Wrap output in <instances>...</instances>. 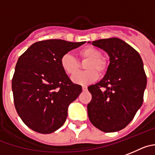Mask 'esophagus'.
Returning a JSON list of instances; mask_svg holds the SVG:
<instances>
[{
	"mask_svg": "<svg viewBox=\"0 0 155 155\" xmlns=\"http://www.w3.org/2000/svg\"><path fill=\"white\" fill-rule=\"evenodd\" d=\"M82 91H86L87 90V86H82Z\"/></svg>",
	"mask_w": 155,
	"mask_h": 155,
	"instance_id": "34e87169",
	"label": "esophagus"
}]
</instances>
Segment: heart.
<instances>
[{
    "instance_id": "heart-1",
    "label": "heart",
    "mask_w": 155,
    "mask_h": 155,
    "mask_svg": "<svg viewBox=\"0 0 155 155\" xmlns=\"http://www.w3.org/2000/svg\"><path fill=\"white\" fill-rule=\"evenodd\" d=\"M78 55L82 59H89V61L85 66L87 70L77 75L76 74L79 71L80 66L76 58L69 53H66L60 59V66L65 73L70 76L76 75L73 77V81L76 84L86 85L91 83L98 79V72L100 74H103L106 71V61L101 57L102 53L95 47H84L78 52Z\"/></svg>"
}]
</instances>
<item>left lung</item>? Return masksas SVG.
I'll list each match as a JSON object with an SVG mask.
<instances>
[{
  "mask_svg": "<svg viewBox=\"0 0 155 155\" xmlns=\"http://www.w3.org/2000/svg\"><path fill=\"white\" fill-rule=\"evenodd\" d=\"M92 44L106 52L110 63L103 79L88 87L92 94L88 115L95 128L115 132L125 128L142 105L147 85L144 65L139 53L121 39H102Z\"/></svg>",
  "mask_w": 155,
  "mask_h": 155,
  "instance_id": "left-lung-1",
  "label": "left lung"
}]
</instances>
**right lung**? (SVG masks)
Listing matches in <instances>:
<instances>
[{
  "mask_svg": "<svg viewBox=\"0 0 155 155\" xmlns=\"http://www.w3.org/2000/svg\"><path fill=\"white\" fill-rule=\"evenodd\" d=\"M86 42L47 40L32 44L20 57L12 79L17 114L27 126L42 134L60 128L68 107L82 92L60 66V59Z\"/></svg>",
  "mask_w": 155,
  "mask_h": 155,
  "instance_id": "add662e5",
  "label": "right lung"
}]
</instances>
